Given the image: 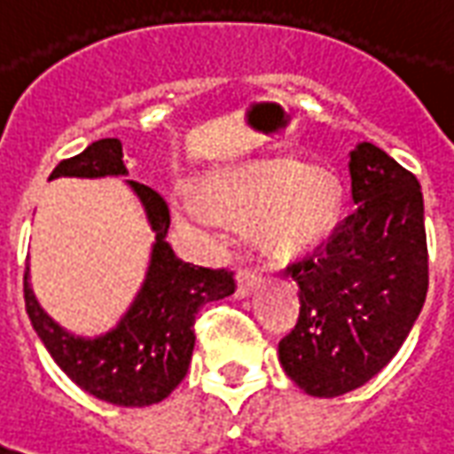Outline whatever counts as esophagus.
Returning <instances> with one entry per match:
<instances>
[{"mask_svg":"<svg viewBox=\"0 0 454 454\" xmlns=\"http://www.w3.org/2000/svg\"><path fill=\"white\" fill-rule=\"evenodd\" d=\"M260 282H262V277L257 275L255 270H247V267H240L236 272V294L240 296V299H246V296L253 294V289L255 286H260Z\"/></svg>","mask_w":454,"mask_h":454,"instance_id":"1","label":"esophagus"}]
</instances>
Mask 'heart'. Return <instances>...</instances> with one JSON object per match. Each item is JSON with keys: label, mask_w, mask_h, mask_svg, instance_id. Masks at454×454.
Masks as SVG:
<instances>
[{"label": "heart", "mask_w": 454, "mask_h": 454, "mask_svg": "<svg viewBox=\"0 0 454 454\" xmlns=\"http://www.w3.org/2000/svg\"><path fill=\"white\" fill-rule=\"evenodd\" d=\"M340 179L331 169L292 158L257 160L207 184V199L177 194L179 216L207 236H218L221 216L250 218L255 243L267 255L292 257L318 246L338 223Z\"/></svg>", "instance_id": "1"}]
</instances>
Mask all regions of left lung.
Returning <instances> with one entry per match:
<instances>
[{
    "label": "left lung",
    "mask_w": 454,
    "mask_h": 454,
    "mask_svg": "<svg viewBox=\"0 0 454 454\" xmlns=\"http://www.w3.org/2000/svg\"><path fill=\"white\" fill-rule=\"evenodd\" d=\"M352 208L314 255L286 267L299 321L279 340L286 377L333 399L380 374L411 333L428 294L419 179L372 143L350 153Z\"/></svg>",
    "instance_id": "left-lung-1"
}]
</instances>
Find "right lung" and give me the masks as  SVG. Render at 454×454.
Listing matches in <instances>:
<instances>
[{"instance_id":"right-lung-1","label":"right lung","mask_w":454,"mask_h":454,"mask_svg":"<svg viewBox=\"0 0 454 454\" xmlns=\"http://www.w3.org/2000/svg\"><path fill=\"white\" fill-rule=\"evenodd\" d=\"M123 165L119 138L94 140L92 145L63 160L51 172L55 177H121ZM145 208L155 243L140 292L112 331L94 338L67 333L45 314L24 272L26 314L43 340L45 350L70 380L97 399L114 406H153L168 399L184 380L194 350L197 311L236 292V279L228 270L182 262L168 240L169 208L155 189L126 179Z\"/></svg>"}]
</instances>
